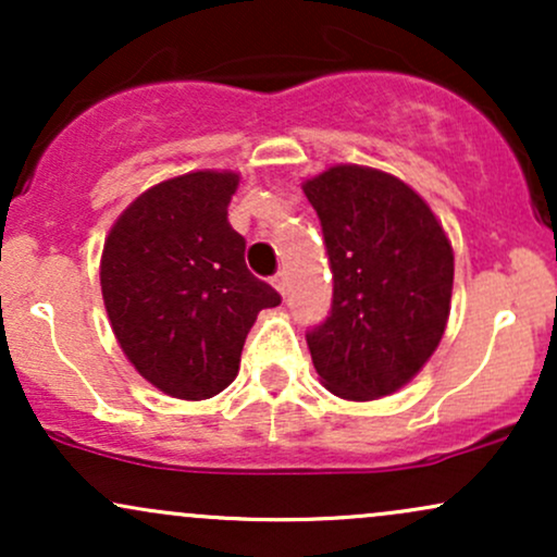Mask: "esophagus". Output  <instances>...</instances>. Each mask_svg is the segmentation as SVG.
Instances as JSON below:
<instances>
[{
	"instance_id": "34e87169",
	"label": "esophagus",
	"mask_w": 557,
	"mask_h": 557,
	"mask_svg": "<svg viewBox=\"0 0 557 557\" xmlns=\"http://www.w3.org/2000/svg\"><path fill=\"white\" fill-rule=\"evenodd\" d=\"M272 285L277 287L280 296H287V274H285V272H277V274H274V277H272Z\"/></svg>"
}]
</instances>
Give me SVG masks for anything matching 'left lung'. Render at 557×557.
Instances as JSON below:
<instances>
[{
	"label": "left lung",
	"instance_id": "left-lung-1",
	"mask_svg": "<svg viewBox=\"0 0 557 557\" xmlns=\"http://www.w3.org/2000/svg\"><path fill=\"white\" fill-rule=\"evenodd\" d=\"M304 194L332 270L330 317L306 332L317 374L348 400L395 393L443 341L450 240L424 198L387 172L337 164Z\"/></svg>",
	"mask_w": 557,
	"mask_h": 557
}]
</instances>
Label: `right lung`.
Wrapping results in <instances>:
<instances>
[{
  "label": "right lung",
  "mask_w": 557,
  "mask_h": 557,
  "mask_svg": "<svg viewBox=\"0 0 557 557\" xmlns=\"http://www.w3.org/2000/svg\"><path fill=\"white\" fill-rule=\"evenodd\" d=\"M235 172H188L140 194L101 253L114 337L144 380L181 400L222 393L261 309L280 293L248 272L227 222Z\"/></svg>",
  "instance_id": "1"
}]
</instances>
